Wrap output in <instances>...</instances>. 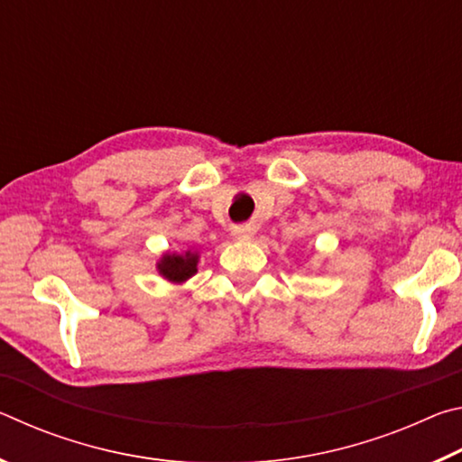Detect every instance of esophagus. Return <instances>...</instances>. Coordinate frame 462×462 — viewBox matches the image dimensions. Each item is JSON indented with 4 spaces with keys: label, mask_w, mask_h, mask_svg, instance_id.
<instances>
[{
    "label": "esophagus",
    "mask_w": 462,
    "mask_h": 462,
    "mask_svg": "<svg viewBox=\"0 0 462 462\" xmlns=\"http://www.w3.org/2000/svg\"><path fill=\"white\" fill-rule=\"evenodd\" d=\"M234 234H236L238 240H250L254 236V228H250V226H238Z\"/></svg>",
    "instance_id": "esophagus-1"
}]
</instances>
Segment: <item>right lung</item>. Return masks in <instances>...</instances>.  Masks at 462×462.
<instances>
[{"label":"right lung","mask_w":462,"mask_h":462,"mask_svg":"<svg viewBox=\"0 0 462 462\" xmlns=\"http://www.w3.org/2000/svg\"><path fill=\"white\" fill-rule=\"evenodd\" d=\"M198 248H187L181 250V253H171V250H167V253H162L161 259L156 261V271H159V275L169 281V283L183 285L198 273Z\"/></svg>","instance_id":"add662e5"}]
</instances>
